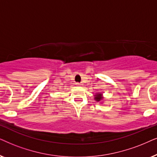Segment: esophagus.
Returning <instances> with one entry per match:
<instances>
[{
  "instance_id": "34e87169",
  "label": "esophagus",
  "mask_w": 157,
  "mask_h": 157,
  "mask_svg": "<svg viewBox=\"0 0 157 157\" xmlns=\"http://www.w3.org/2000/svg\"><path fill=\"white\" fill-rule=\"evenodd\" d=\"M76 85H78V86H82V82H77L76 83Z\"/></svg>"
}]
</instances>
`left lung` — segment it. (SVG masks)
Instances as JSON below:
<instances>
[{"label":"left lung","instance_id":"left-lung-1","mask_svg":"<svg viewBox=\"0 0 157 157\" xmlns=\"http://www.w3.org/2000/svg\"><path fill=\"white\" fill-rule=\"evenodd\" d=\"M103 99V95H102V93H98V94H96V95H95V100L97 102L101 101V100Z\"/></svg>","mask_w":157,"mask_h":157}]
</instances>
